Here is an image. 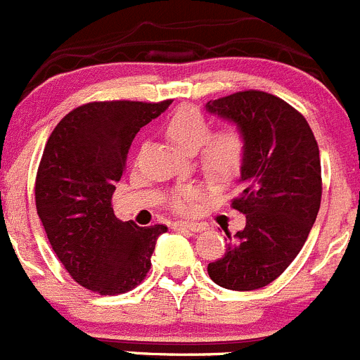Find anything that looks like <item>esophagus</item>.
<instances>
[{
	"mask_svg": "<svg viewBox=\"0 0 360 360\" xmlns=\"http://www.w3.org/2000/svg\"><path fill=\"white\" fill-rule=\"evenodd\" d=\"M174 229L186 231V233H200L206 229V224H193V221H174Z\"/></svg>",
	"mask_w": 360,
	"mask_h": 360,
	"instance_id": "1",
	"label": "esophagus"
}]
</instances>
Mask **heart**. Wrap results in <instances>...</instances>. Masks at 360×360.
I'll return each instance as SVG.
<instances>
[{
    "instance_id": "heart-1",
    "label": "heart",
    "mask_w": 360,
    "mask_h": 360,
    "mask_svg": "<svg viewBox=\"0 0 360 360\" xmlns=\"http://www.w3.org/2000/svg\"><path fill=\"white\" fill-rule=\"evenodd\" d=\"M163 133L176 149L195 153L204 172L213 179H231L243 167L247 136L238 124L229 122L211 131V120L199 106L181 104L163 122ZM202 197L195 184L179 186L170 193L169 206L177 213H191Z\"/></svg>"
}]
</instances>
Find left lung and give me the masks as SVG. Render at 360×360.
Returning a JSON list of instances; mask_svg holds the SVG:
<instances>
[{
  "label": "left lung",
  "instance_id": "obj_1",
  "mask_svg": "<svg viewBox=\"0 0 360 360\" xmlns=\"http://www.w3.org/2000/svg\"><path fill=\"white\" fill-rule=\"evenodd\" d=\"M207 112L236 122L247 136L241 195L231 206L245 214L220 259L207 264L218 286L252 291L268 286L304 247L321 204V161L307 120L263 90L210 101Z\"/></svg>",
  "mask_w": 360,
  "mask_h": 360
}]
</instances>
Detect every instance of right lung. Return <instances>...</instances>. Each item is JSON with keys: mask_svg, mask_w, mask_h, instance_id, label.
<instances>
[{"mask_svg": "<svg viewBox=\"0 0 360 360\" xmlns=\"http://www.w3.org/2000/svg\"><path fill=\"white\" fill-rule=\"evenodd\" d=\"M170 103L82 104L56 124L44 147L35 177L37 213L60 263L94 293L120 295L139 286L150 270L158 236L167 231L163 224L120 221L112 197L133 139Z\"/></svg>", "mask_w": 360, "mask_h": 360, "instance_id": "add662e5", "label": "right lung"}]
</instances>
